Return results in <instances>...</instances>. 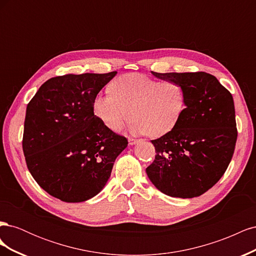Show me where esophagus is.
I'll list each match as a JSON object with an SVG mask.
<instances>
[{"instance_id":"34e87169","label":"esophagus","mask_w":256,"mask_h":256,"mask_svg":"<svg viewBox=\"0 0 256 256\" xmlns=\"http://www.w3.org/2000/svg\"><path fill=\"white\" fill-rule=\"evenodd\" d=\"M138 141H140V140H138V138H130L129 140H128L129 145H134V144H136Z\"/></svg>"}]
</instances>
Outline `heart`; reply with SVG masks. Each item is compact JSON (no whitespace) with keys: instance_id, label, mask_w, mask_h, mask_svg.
I'll use <instances>...</instances> for the list:
<instances>
[{"instance_id":"obj_1","label":"heart","mask_w":256,"mask_h":256,"mask_svg":"<svg viewBox=\"0 0 256 256\" xmlns=\"http://www.w3.org/2000/svg\"><path fill=\"white\" fill-rule=\"evenodd\" d=\"M108 90V94L96 96L92 111L114 132L130 118L132 134L161 136L175 128L186 108L184 90L175 81L128 74L112 81Z\"/></svg>"}]
</instances>
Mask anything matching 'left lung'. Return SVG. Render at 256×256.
Returning a JSON list of instances; mask_svg holds the SVG:
<instances>
[{"instance_id":"1","label":"left lung","mask_w":256,"mask_h":256,"mask_svg":"<svg viewBox=\"0 0 256 256\" xmlns=\"http://www.w3.org/2000/svg\"><path fill=\"white\" fill-rule=\"evenodd\" d=\"M152 74L182 85L186 108L173 130L152 140L156 156L147 176L166 196H202L219 182L233 157L238 134L233 96L204 72Z\"/></svg>"}]
</instances>
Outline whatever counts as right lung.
<instances>
[{
    "instance_id": "add662e5",
    "label": "right lung",
    "mask_w": 256,
    "mask_h": 256,
    "mask_svg": "<svg viewBox=\"0 0 256 256\" xmlns=\"http://www.w3.org/2000/svg\"><path fill=\"white\" fill-rule=\"evenodd\" d=\"M116 74H82L46 81L26 106L22 148L30 173L50 196L78 203L102 190L127 138L108 129L92 102Z\"/></svg>"
}]
</instances>
